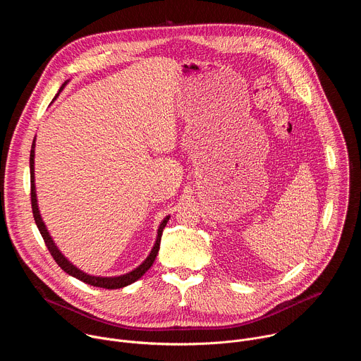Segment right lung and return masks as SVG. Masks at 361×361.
<instances>
[{
    "mask_svg": "<svg viewBox=\"0 0 361 361\" xmlns=\"http://www.w3.org/2000/svg\"><path fill=\"white\" fill-rule=\"evenodd\" d=\"M66 82L63 84V87L60 88V91L64 88ZM34 148H35V137H34V141H32V145H31V152H30V174H31V207H32V214H34V220H35V224L44 238V243L48 248V251L51 252V255H53V259L56 260V263L70 276L81 280L82 283L85 284H90V286H94V287H99V288H109V290H114V288H123L128 284H133L134 281H137L138 279H141V276L145 274V271L152 266L154 260H156V257L159 254V250H160V243H161V235H163V230L167 224V221L170 220V216H167L160 227H159V231H157V240H156V244H154L151 252L148 254L147 259L137 267L134 269L133 271L127 273V274H123V276H117V277H97V276H90L84 271H81L80 269H77L73 263L68 262V259H66L64 254L59 250V247L56 245V243L53 241V238H51L42 219H41V214H39V210H38V204H37V192H35V183H34Z\"/></svg>",
    "mask_w": 361,
    "mask_h": 361,
    "instance_id": "obj_1",
    "label": "right lung"
}]
</instances>
